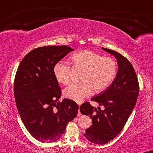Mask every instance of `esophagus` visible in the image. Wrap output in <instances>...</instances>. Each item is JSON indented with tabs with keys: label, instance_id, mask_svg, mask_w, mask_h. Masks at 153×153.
Listing matches in <instances>:
<instances>
[{
	"label": "esophagus",
	"instance_id": "esophagus-1",
	"mask_svg": "<svg viewBox=\"0 0 153 153\" xmlns=\"http://www.w3.org/2000/svg\"><path fill=\"white\" fill-rule=\"evenodd\" d=\"M82 115V114H81V112H80V110H79H79H78V114H77V116H81Z\"/></svg>",
	"mask_w": 153,
	"mask_h": 153
}]
</instances>
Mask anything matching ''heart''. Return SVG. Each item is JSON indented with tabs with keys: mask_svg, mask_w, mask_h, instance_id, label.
<instances>
[{
	"mask_svg": "<svg viewBox=\"0 0 153 153\" xmlns=\"http://www.w3.org/2000/svg\"><path fill=\"white\" fill-rule=\"evenodd\" d=\"M74 66L83 69L80 83L71 84L63 91L66 98L80 103L95 92L107 89L114 80L117 71V64L114 59L104 57L90 50H84L71 56ZM57 82L67 84L70 81V66L64 61L56 62L53 68Z\"/></svg>",
	"mask_w": 153,
	"mask_h": 153,
	"instance_id": "obj_1",
	"label": "heart"
}]
</instances>
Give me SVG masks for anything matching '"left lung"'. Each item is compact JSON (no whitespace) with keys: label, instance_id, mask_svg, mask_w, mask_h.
<instances>
[{"label":"left lung","instance_id":"left-lung-1","mask_svg":"<svg viewBox=\"0 0 153 153\" xmlns=\"http://www.w3.org/2000/svg\"><path fill=\"white\" fill-rule=\"evenodd\" d=\"M102 48L115 57L118 65L117 73L110 86L91 99L105 109L94 108L89 102L80 107L81 113L89 116L92 120V125L86 130L84 137L98 145L109 143L121 132L139 94L137 77L131 63L118 52Z\"/></svg>","mask_w":153,"mask_h":153}]
</instances>
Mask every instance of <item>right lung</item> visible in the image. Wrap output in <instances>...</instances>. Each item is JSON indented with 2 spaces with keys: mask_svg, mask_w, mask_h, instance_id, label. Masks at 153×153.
<instances>
[{
  "mask_svg": "<svg viewBox=\"0 0 153 153\" xmlns=\"http://www.w3.org/2000/svg\"><path fill=\"white\" fill-rule=\"evenodd\" d=\"M74 51L67 46H47L30 51L17 69L14 96L18 111L29 133L41 143L62 137L79 106L69 99L59 101L62 91L53 75L56 62Z\"/></svg>",
  "mask_w": 153,
  "mask_h": 153,
  "instance_id": "right-lung-1",
  "label": "right lung"
}]
</instances>
